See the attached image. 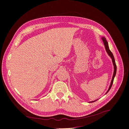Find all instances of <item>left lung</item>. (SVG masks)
Returning a JSON list of instances; mask_svg holds the SVG:
<instances>
[{
  "instance_id": "8db88e82",
  "label": "left lung",
  "mask_w": 129,
  "mask_h": 129,
  "mask_svg": "<svg viewBox=\"0 0 129 129\" xmlns=\"http://www.w3.org/2000/svg\"><path fill=\"white\" fill-rule=\"evenodd\" d=\"M101 39L103 41V42L104 43V47H105V50H106L107 52L108 53V55L111 57V58H112V62H113V66H114V73H113V77H112V79L111 80V83H110V86H109V88L108 90V91H107V92L105 93V94H107V93L109 91V90H110L112 86V84L113 83V81H114V78L116 76V71H117V66H116V63H115V58H114V55L113 54V53H112V52L111 51V50H110L109 49V45H108V43L106 40V38H105V37H102L101 38ZM98 99L96 100H94V101H90L89 102L90 103H91V102H95L96 101H97Z\"/></svg>"
}]
</instances>
